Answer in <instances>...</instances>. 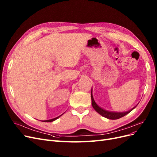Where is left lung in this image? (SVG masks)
<instances>
[{
  "label": "left lung",
  "instance_id": "8db88e82",
  "mask_svg": "<svg viewBox=\"0 0 157 157\" xmlns=\"http://www.w3.org/2000/svg\"><path fill=\"white\" fill-rule=\"evenodd\" d=\"M91 100H92V105L93 107V108L94 109L95 111L99 113L100 115H101L102 117H105L106 118L108 119H111V120H117L119 119L121 117H124L126 114H127L128 113H129L131 111H132L133 109H134L136 107H133L132 109H131L130 111H126V112H111V111H106V110H104L103 109L101 108L100 107L98 106L96 103L95 102L94 98H93V96H92V90H91Z\"/></svg>",
  "mask_w": 157,
  "mask_h": 157
}]
</instances>
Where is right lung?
<instances>
[{
  "label": "right lung",
  "instance_id": "obj_1",
  "mask_svg": "<svg viewBox=\"0 0 157 157\" xmlns=\"http://www.w3.org/2000/svg\"><path fill=\"white\" fill-rule=\"evenodd\" d=\"M62 115V114H61ZM61 116H59V117H56V118H53V119H51V120H44V122H52V121H54V120H56V119H57L58 118H59Z\"/></svg>",
  "mask_w": 157,
  "mask_h": 157
}]
</instances>
